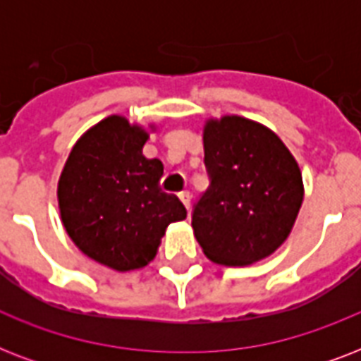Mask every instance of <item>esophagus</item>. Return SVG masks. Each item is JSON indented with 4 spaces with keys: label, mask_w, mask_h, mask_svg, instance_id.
<instances>
[{
    "label": "esophagus",
    "mask_w": 361,
    "mask_h": 361,
    "mask_svg": "<svg viewBox=\"0 0 361 361\" xmlns=\"http://www.w3.org/2000/svg\"><path fill=\"white\" fill-rule=\"evenodd\" d=\"M178 197H180L181 204L185 206L187 212H191V195H189V192H187V191H181L180 195H178Z\"/></svg>",
    "instance_id": "obj_1"
}]
</instances>
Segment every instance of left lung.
Instances as JSON below:
<instances>
[{"label":"left lung","mask_w":361,"mask_h":361,"mask_svg":"<svg viewBox=\"0 0 361 361\" xmlns=\"http://www.w3.org/2000/svg\"><path fill=\"white\" fill-rule=\"evenodd\" d=\"M204 163L212 183L192 212L202 252L221 266H249L290 236L303 202L300 164L266 125L243 116L208 118Z\"/></svg>","instance_id":"8db88e82"}]
</instances>
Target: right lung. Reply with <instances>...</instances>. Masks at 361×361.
I'll return each instance as SVG.
<instances>
[{"label":"right lung","instance_id":"right-lung-1","mask_svg":"<svg viewBox=\"0 0 361 361\" xmlns=\"http://www.w3.org/2000/svg\"><path fill=\"white\" fill-rule=\"evenodd\" d=\"M157 125L112 114L76 140L58 181L59 217L87 258L114 271L146 268L170 223L187 212L159 189L163 163L142 147Z\"/></svg>","mask_w":361,"mask_h":361}]
</instances>
